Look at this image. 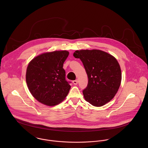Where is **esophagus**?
<instances>
[{
	"mask_svg": "<svg viewBox=\"0 0 148 148\" xmlns=\"http://www.w3.org/2000/svg\"><path fill=\"white\" fill-rule=\"evenodd\" d=\"M73 84H77V83H78V81H77V80H73Z\"/></svg>",
	"mask_w": 148,
	"mask_h": 148,
	"instance_id": "1",
	"label": "esophagus"
}]
</instances>
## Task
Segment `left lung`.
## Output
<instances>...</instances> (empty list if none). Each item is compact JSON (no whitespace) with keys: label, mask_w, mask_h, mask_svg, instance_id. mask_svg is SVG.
<instances>
[{"label":"left lung","mask_w":148,"mask_h":148,"mask_svg":"<svg viewBox=\"0 0 148 148\" xmlns=\"http://www.w3.org/2000/svg\"><path fill=\"white\" fill-rule=\"evenodd\" d=\"M84 65L88 78L83 90L85 100L95 106L109 102L117 92L121 82L120 65L111 55L101 50H80L73 53Z\"/></svg>","instance_id":"obj_1"}]
</instances>
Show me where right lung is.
<instances>
[{
	"label": "right lung",
	"mask_w": 148,
	"mask_h": 148,
	"mask_svg": "<svg viewBox=\"0 0 148 148\" xmlns=\"http://www.w3.org/2000/svg\"><path fill=\"white\" fill-rule=\"evenodd\" d=\"M66 51L47 52L33 59L26 72V82L32 95L48 106L59 104L69 93L71 82L65 79L63 64Z\"/></svg>",
	"instance_id": "obj_1"
}]
</instances>
